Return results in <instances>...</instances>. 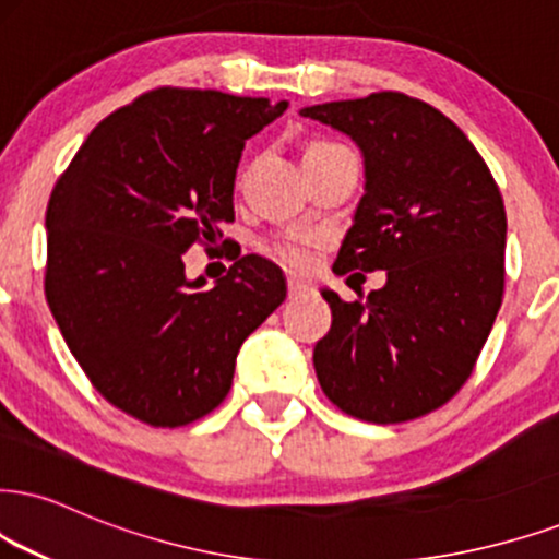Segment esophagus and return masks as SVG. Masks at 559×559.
Instances as JSON below:
<instances>
[{"label":"esophagus","mask_w":559,"mask_h":559,"mask_svg":"<svg viewBox=\"0 0 559 559\" xmlns=\"http://www.w3.org/2000/svg\"><path fill=\"white\" fill-rule=\"evenodd\" d=\"M311 290V285H308L306 280L300 277H287V293H290V298H298V295H306Z\"/></svg>","instance_id":"obj_1"}]
</instances>
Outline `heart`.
Returning a JSON list of instances; mask_svg holds the SVG:
<instances>
[{"mask_svg": "<svg viewBox=\"0 0 559 559\" xmlns=\"http://www.w3.org/2000/svg\"><path fill=\"white\" fill-rule=\"evenodd\" d=\"M326 144H332V142H316V144H311V147H326ZM311 246H313V236L295 230V233H285V236H280L277 240H274L272 251H274V257H280L285 264L308 266V261H311Z\"/></svg>", "mask_w": 559, "mask_h": 559, "instance_id": "b5f03b06", "label": "heart"}]
</instances>
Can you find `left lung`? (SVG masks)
<instances>
[{"label": "left lung", "mask_w": 559, "mask_h": 559, "mask_svg": "<svg viewBox=\"0 0 559 559\" xmlns=\"http://www.w3.org/2000/svg\"><path fill=\"white\" fill-rule=\"evenodd\" d=\"M362 153L365 194L336 274L385 269L344 302L321 290L332 329L316 342L319 383L342 412L394 425L443 406L472 376L502 302L506 206L466 134L404 93L302 108Z\"/></svg>", "instance_id": "obj_1"}]
</instances>
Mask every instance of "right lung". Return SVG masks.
<instances>
[{
  "mask_svg": "<svg viewBox=\"0 0 559 559\" xmlns=\"http://www.w3.org/2000/svg\"><path fill=\"white\" fill-rule=\"evenodd\" d=\"M287 100L150 90L90 132L46 210V300L69 353L121 412L153 427L210 415L246 336L285 300V274L233 257L212 287L183 253L233 223L246 140Z\"/></svg>",
  "mask_w": 559,
  "mask_h": 559,
  "instance_id": "obj_1",
  "label": "right lung"
}]
</instances>
